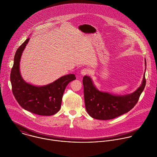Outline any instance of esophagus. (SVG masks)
<instances>
[{"label": "esophagus", "mask_w": 157, "mask_h": 157, "mask_svg": "<svg viewBox=\"0 0 157 157\" xmlns=\"http://www.w3.org/2000/svg\"><path fill=\"white\" fill-rule=\"evenodd\" d=\"M90 71L89 70V69H88V68H84V69H82V70H81V74L82 76H84V75L90 74Z\"/></svg>", "instance_id": "obj_1"}]
</instances>
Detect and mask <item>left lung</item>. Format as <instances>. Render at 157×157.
Instances as JSON below:
<instances>
[{
  "label": "left lung",
  "mask_w": 157,
  "mask_h": 157,
  "mask_svg": "<svg viewBox=\"0 0 157 157\" xmlns=\"http://www.w3.org/2000/svg\"><path fill=\"white\" fill-rule=\"evenodd\" d=\"M146 66V60H145ZM85 106L87 113L92 118L109 120L130 111L138 103L144 89L146 80L145 73L141 86L133 93L125 95H114L99 91L89 76L83 77Z\"/></svg>",
  "instance_id": "obj_1"
}]
</instances>
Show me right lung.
<instances>
[{
    "label": "right lung",
    "mask_w": 157,
    "mask_h": 157,
    "mask_svg": "<svg viewBox=\"0 0 157 157\" xmlns=\"http://www.w3.org/2000/svg\"><path fill=\"white\" fill-rule=\"evenodd\" d=\"M28 38L17 49L10 73L13 94L19 105L26 111L40 116H52L60 109L62 97L68 84L76 79L74 74L65 75L44 86L27 83L19 71L22 53L28 43Z\"/></svg>",
    "instance_id": "right-lung-1"
}]
</instances>
